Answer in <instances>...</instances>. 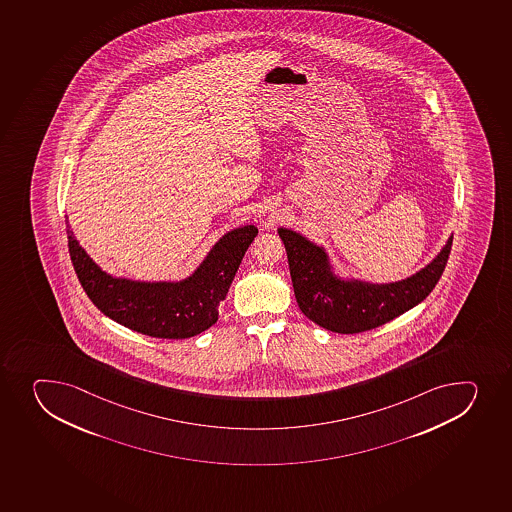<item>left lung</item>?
Masks as SVG:
<instances>
[{
    "instance_id": "obj_1",
    "label": "left lung",
    "mask_w": 512,
    "mask_h": 512,
    "mask_svg": "<svg viewBox=\"0 0 512 512\" xmlns=\"http://www.w3.org/2000/svg\"><path fill=\"white\" fill-rule=\"evenodd\" d=\"M289 259L295 299L305 317L337 334H359L399 317L431 294L451 253L449 237L431 264L392 284L342 280L332 272L324 248L300 233L279 228Z\"/></svg>"
}]
</instances>
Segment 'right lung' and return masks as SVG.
<instances>
[{"instance_id":"add662e5","label":"right lung","mask_w":512,"mask_h":512,"mask_svg":"<svg viewBox=\"0 0 512 512\" xmlns=\"http://www.w3.org/2000/svg\"><path fill=\"white\" fill-rule=\"evenodd\" d=\"M68 248L81 287L98 310L140 334L157 339H188L218 320L238 265L255 235L253 225L225 233L207 259L182 282H135L103 272L78 245L68 223Z\"/></svg>"}]
</instances>
